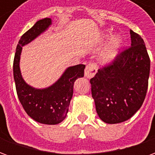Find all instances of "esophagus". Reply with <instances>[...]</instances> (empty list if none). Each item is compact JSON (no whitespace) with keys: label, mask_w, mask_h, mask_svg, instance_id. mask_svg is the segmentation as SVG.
I'll list each match as a JSON object with an SVG mask.
<instances>
[{"label":"esophagus","mask_w":155,"mask_h":155,"mask_svg":"<svg viewBox=\"0 0 155 155\" xmlns=\"http://www.w3.org/2000/svg\"><path fill=\"white\" fill-rule=\"evenodd\" d=\"M96 72H97V68H96L95 64H88L85 68V70H84V76L88 79H91V78L94 77V74H96Z\"/></svg>","instance_id":"1"}]
</instances>
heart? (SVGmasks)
I'll use <instances>...</instances> for the list:
<instances>
[{"instance_id":"heart-1","label":"heart","mask_w":155,"mask_h":155,"mask_svg":"<svg viewBox=\"0 0 155 155\" xmlns=\"http://www.w3.org/2000/svg\"><path fill=\"white\" fill-rule=\"evenodd\" d=\"M122 45V39L119 35L114 36L100 54V59L104 64H109L114 61Z\"/></svg>"}]
</instances>
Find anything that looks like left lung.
I'll list each match as a JSON object with an SVG mask.
<instances>
[{
    "label": "left lung",
    "mask_w": 155,
    "mask_h": 155,
    "mask_svg": "<svg viewBox=\"0 0 155 155\" xmlns=\"http://www.w3.org/2000/svg\"><path fill=\"white\" fill-rule=\"evenodd\" d=\"M131 46L117 55L114 62L99 69L91 79L96 112L102 121H126L139 110L145 99L150 61L144 41L130 30Z\"/></svg>",
    "instance_id": "left-lung-1"
}]
</instances>
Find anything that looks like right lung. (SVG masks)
<instances>
[{
    "instance_id": "1",
    "label": "right lung",
    "mask_w": 155,
    "mask_h": 155,
    "mask_svg": "<svg viewBox=\"0 0 155 155\" xmlns=\"http://www.w3.org/2000/svg\"><path fill=\"white\" fill-rule=\"evenodd\" d=\"M51 24V18H44L25 32L16 46L13 62V74L19 101L29 116L45 124H57L65 119L73 96L74 81L84 76L85 68L82 64L68 67L57 81L44 89L32 87L24 81L20 69L22 46L34 41Z\"/></svg>"
}]
</instances>
